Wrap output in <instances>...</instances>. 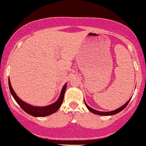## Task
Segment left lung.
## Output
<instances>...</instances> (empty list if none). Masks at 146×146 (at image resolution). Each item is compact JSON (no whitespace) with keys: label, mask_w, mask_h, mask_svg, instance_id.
<instances>
[{"label":"left lung","mask_w":146,"mask_h":146,"mask_svg":"<svg viewBox=\"0 0 146 146\" xmlns=\"http://www.w3.org/2000/svg\"><path fill=\"white\" fill-rule=\"evenodd\" d=\"M130 100H131V98H130V100H129L124 105L120 107V108H117V109L115 110H113V111H110V112H101V111H98V110H95V109H93V108H90V107H89L88 105L86 104V102H85V104H86V106L87 108H88V109L91 112V113H94V114H96V115H105V116H108V115H115V114L119 113V112H121V110H123L125 108V107L127 106V105L128 104L129 102H130Z\"/></svg>","instance_id":"obj_1"}]
</instances>
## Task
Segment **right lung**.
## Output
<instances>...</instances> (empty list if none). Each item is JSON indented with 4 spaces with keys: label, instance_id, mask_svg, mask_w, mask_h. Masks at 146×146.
Returning a JSON list of instances; mask_svg holds the SVG:
<instances>
[{
    "label": "right lung",
    "instance_id": "add662e5",
    "mask_svg": "<svg viewBox=\"0 0 146 146\" xmlns=\"http://www.w3.org/2000/svg\"><path fill=\"white\" fill-rule=\"evenodd\" d=\"M8 82H9V87L10 92H11L12 96L14 97V100H16V102L18 104V105L21 107L22 109L26 112L27 113H28L29 115L33 117H45L47 116V115H51V114L56 113L57 110L59 109L60 107L61 106L64 100V95L65 90H66V84L63 86L62 89L61 93H60V95L59 97V99L58 100V101L55 102V103H53V104L46 106L44 107H36L33 106L28 104L22 101L21 99L16 95L15 92L14 91V90H13L12 87H11V83H10L9 78V81Z\"/></svg>",
    "mask_w": 146,
    "mask_h": 146
}]
</instances>
